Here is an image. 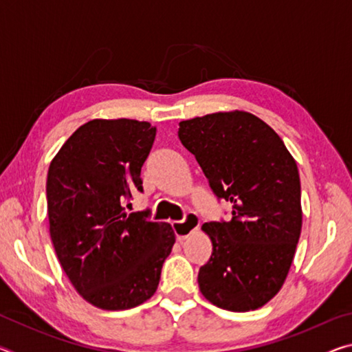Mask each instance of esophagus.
I'll return each mask as SVG.
<instances>
[{
	"mask_svg": "<svg viewBox=\"0 0 352 352\" xmlns=\"http://www.w3.org/2000/svg\"><path fill=\"white\" fill-rule=\"evenodd\" d=\"M199 226H200V220L192 212H189L186 219L182 220V222H172V228H174L177 241H180V242L186 239L190 233H194Z\"/></svg>",
	"mask_w": 352,
	"mask_h": 352,
	"instance_id": "esophagus-1",
	"label": "esophagus"
}]
</instances>
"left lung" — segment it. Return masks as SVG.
Here are the masks:
<instances>
[{"mask_svg":"<svg viewBox=\"0 0 352 352\" xmlns=\"http://www.w3.org/2000/svg\"><path fill=\"white\" fill-rule=\"evenodd\" d=\"M178 138L194 155L231 219L204 225L212 241L199 287L214 306L247 312L283 287L301 234V184L295 160L264 121L247 111L182 121Z\"/></svg>","mask_w":352,"mask_h":352,"instance_id":"1","label":"left lung"}]
</instances>
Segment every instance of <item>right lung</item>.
Masks as SVG:
<instances>
[{
  "instance_id": "add662e5",
  "label": "right lung",
  "mask_w": 352,
  "mask_h": 352,
  "mask_svg": "<svg viewBox=\"0 0 352 352\" xmlns=\"http://www.w3.org/2000/svg\"><path fill=\"white\" fill-rule=\"evenodd\" d=\"M157 129L136 119H93L62 146L47 170L50 233L74 289L93 306L124 311L158 287L175 242L169 223L126 212Z\"/></svg>"
}]
</instances>
